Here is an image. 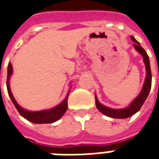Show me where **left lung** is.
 Masks as SVG:
<instances>
[{
    "label": "left lung",
    "instance_id": "8db88e82",
    "mask_svg": "<svg viewBox=\"0 0 159 159\" xmlns=\"http://www.w3.org/2000/svg\"><path fill=\"white\" fill-rule=\"evenodd\" d=\"M131 39L134 42V47L137 52H139L143 57V61L145 64V68H146V78L145 82L143 86V90L140 92L138 97L134 99V101L130 104V106L123 109H112L109 107H105L102 104H100L96 97V107L97 108L105 115H107L108 117L116 118V119H126V118L131 117L132 115H134V113L138 112L140 108L143 105V103L146 100L147 97L150 93V90L151 88V65H150V60L149 56L147 54V52L143 47H141L140 43L133 36H131Z\"/></svg>",
    "mask_w": 159,
    "mask_h": 159
}]
</instances>
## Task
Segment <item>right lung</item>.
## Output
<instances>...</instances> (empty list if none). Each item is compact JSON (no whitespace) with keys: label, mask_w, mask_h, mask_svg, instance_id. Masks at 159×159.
<instances>
[{"label":"right lung","mask_w":159,"mask_h":159,"mask_svg":"<svg viewBox=\"0 0 159 159\" xmlns=\"http://www.w3.org/2000/svg\"><path fill=\"white\" fill-rule=\"evenodd\" d=\"M12 65L11 63H8V76H7V89H8V95L10 97L11 100L13 102V104L15 105V107L16 108V110L18 111L20 114L25 118L27 120H29L30 122L33 123H52L54 121L58 120L60 118H61L63 114L65 113V112L68 109V97L63 100L60 105H58L57 107H53L50 110H45V111H39V112H30V111H26L25 109H23L22 107H20L19 105L16 103V101L15 100L14 97L11 93V90L9 88V76L12 74Z\"/></svg>","instance_id":"1"}]
</instances>
